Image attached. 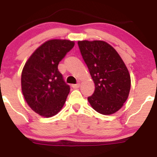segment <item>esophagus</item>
<instances>
[{
  "instance_id": "34e87169",
  "label": "esophagus",
  "mask_w": 157,
  "mask_h": 157,
  "mask_svg": "<svg viewBox=\"0 0 157 157\" xmlns=\"http://www.w3.org/2000/svg\"><path fill=\"white\" fill-rule=\"evenodd\" d=\"M79 87H80V83H78V84H72V87L74 89L78 88Z\"/></svg>"
}]
</instances>
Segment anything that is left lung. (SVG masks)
<instances>
[{"instance_id":"left-lung-1","label":"left lung","mask_w":157,"mask_h":157,"mask_svg":"<svg viewBox=\"0 0 157 157\" xmlns=\"http://www.w3.org/2000/svg\"><path fill=\"white\" fill-rule=\"evenodd\" d=\"M78 46L95 85L87 98L89 103L103 115L115 113L129 95L131 77L127 66L117 51L103 40H81Z\"/></svg>"}]
</instances>
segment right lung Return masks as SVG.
I'll return each mask as SVG.
<instances>
[{"mask_svg":"<svg viewBox=\"0 0 157 157\" xmlns=\"http://www.w3.org/2000/svg\"><path fill=\"white\" fill-rule=\"evenodd\" d=\"M74 46L69 40H49L35 50L24 66L21 85L24 98L32 109L44 117L56 115L70 93L58 70L59 62Z\"/></svg>","mask_w":157,"mask_h":157,"instance_id":"1","label":"right lung"}]
</instances>
